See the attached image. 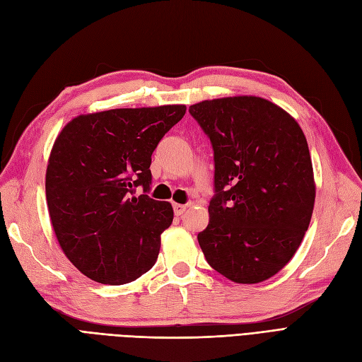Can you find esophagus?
Masks as SVG:
<instances>
[{
	"label": "esophagus",
	"mask_w": 362,
	"mask_h": 362,
	"mask_svg": "<svg viewBox=\"0 0 362 362\" xmlns=\"http://www.w3.org/2000/svg\"><path fill=\"white\" fill-rule=\"evenodd\" d=\"M189 205H182V204H173V211L177 216H181L185 210H187Z\"/></svg>",
	"instance_id": "obj_1"
}]
</instances>
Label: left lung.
Returning a JSON list of instances; mask_svg holds the SVG:
<instances>
[{
  "instance_id": "left-lung-1",
  "label": "left lung",
  "mask_w": 362,
  "mask_h": 362,
  "mask_svg": "<svg viewBox=\"0 0 362 362\" xmlns=\"http://www.w3.org/2000/svg\"><path fill=\"white\" fill-rule=\"evenodd\" d=\"M214 151L216 196L198 242L216 272L266 281L287 264L310 226L315 181L296 119L264 98L240 95L189 108Z\"/></svg>"
}]
</instances>
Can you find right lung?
<instances>
[{
  "mask_svg": "<svg viewBox=\"0 0 362 362\" xmlns=\"http://www.w3.org/2000/svg\"><path fill=\"white\" fill-rule=\"evenodd\" d=\"M185 108L80 115L54 141L45 177L51 225L63 254L92 281L122 286L156 264L173 208L134 189L149 190L152 152Z\"/></svg>",
  "mask_w": 362,
  "mask_h": 362,
  "instance_id": "right-lung-1",
  "label": "right lung"
}]
</instances>
